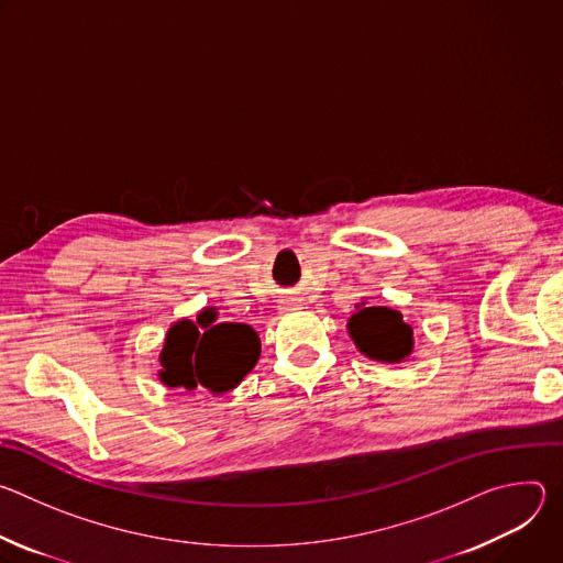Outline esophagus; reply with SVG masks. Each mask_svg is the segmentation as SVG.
<instances>
[{"instance_id":"34e87169","label":"esophagus","mask_w":563,"mask_h":563,"mask_svg":"<svg viewBox=\"0 0 563 563\" xmlns=\"http://www.w3.org/2000/svg\"><path fill=\"white\" fill-rule=\"evenodd\" d=\"M291 307H298V305H291ZM280 309H287V307H280Z\"/></svg>"}]
</instances>
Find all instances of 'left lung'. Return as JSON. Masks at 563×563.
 <instances>
[{
    "label": "left lung",
    "mask_w": 563,
    "mask_h": 563,
    "mask_svg": "<svg viewBox=\"0 0 563 563\" xmlns=\"http://www.w3.org/2000/svg\"><path fill=\"white\" fill-rule=\"evenodd\" d=\"M347 320V334L356 350L376 363H404L415 352V330L404 313L385 305L356 302Z\"/></svg>",
    "instance_id": "obj_1"
}]
</instances>
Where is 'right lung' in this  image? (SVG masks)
<instances>
[{
	"label": "right lung",
	"instance_id": "1",
	"mask_svg": "<svg viewBox=\"0 0 563 563\" xmlns=\"http://www.w3.org/2000/svg\"><path fill=\"white\" fill-rule=\"evenodd\" d=\"M218 307L198 311L196 323L180 318L167 330L159 352V383L185 391H231L256 367L261 339L247 323H222Z\"/></svg>",
	"mask_w": 563,
	"mask_h": 563
}]
</instances>
